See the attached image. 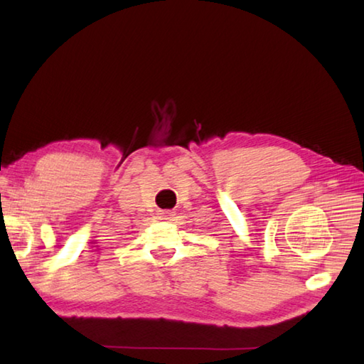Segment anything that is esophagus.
Listing matches in <instances>:
<instances>
[{
  "label": "esophagus",
  "instance_id": "34e87169",
  "mask_svg": "<svg viewBox=\"0 0 364 364\" xmlns=\"http://www.w3.org/2000/svg\"><path fill=\"white\" fill-rule=\"evenodd\" d=\"M173 211H170V210H164V211H159V218L162 219V220H172L173 219Z\"/></svg>",
  "mask_w": 364,
  "mask_h": 364
}]
</instances>
